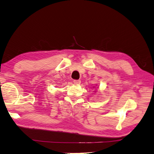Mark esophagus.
I'll list each match as a JSON object with an SVG mask.
<instances>
[{
  "instance_id": "1",
  "label": "esophagus",
  "mask_w": 154,
  "mask_h": 154,
  "mask_svg": "<svg viewBox=\"0 0 154 154\" xmlns=\"http://www.w3.org/2000/svg\"><path fill=\"white\" fill-rule=\"evenodd\" d=\"M73 83L76 84V85H79L81 83V81L80 80H74Z\"/></svg>"
}]
</instances>
